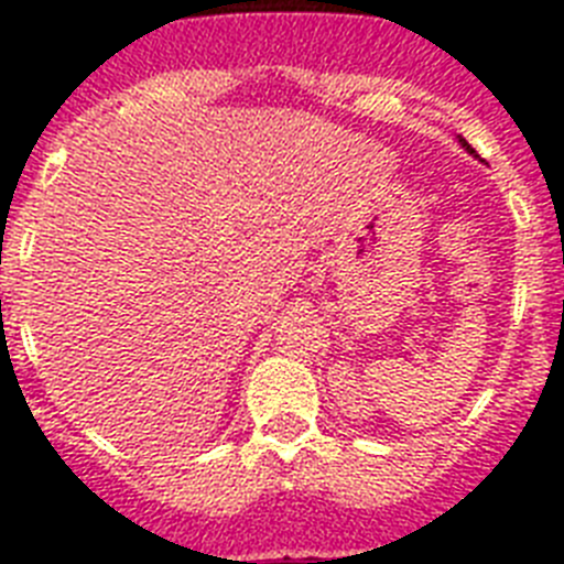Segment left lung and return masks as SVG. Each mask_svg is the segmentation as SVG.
<instances>
[{
  "instance_id": "obj_1",
  "label": "left lung",
  "mask_w": 564,
  "mask_h": 564,
  "mask_svg": "<svg viewBox=\"0 0 564 564\" xmlns=\"http://www.w3.org/2000/svg\"><path fill=\"white\" fill-rule=\"evenodd\" d=\"M460 141H463V138H460ZM463 147H466V149H471V147H468V143H466V141H463ZM471 152H475V149H471Z\"/></svg>"
}]
</instances>
